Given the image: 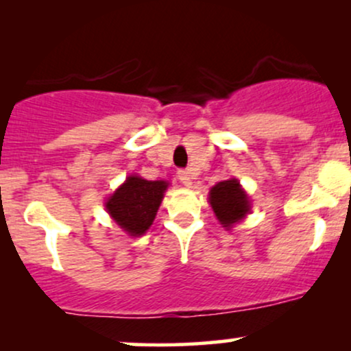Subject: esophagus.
<instances>
[{"label":"esophagus","mask_w":351,"mask_h":351,"mask_svg":"<svg viewBox=\"0 0 351 351\" xmlns=\"http://www.w3.org/2000/svg\"><path fill=\"white\" fill-rule=\"evenodd\" d=\"M178 180L184 184V186H191V183H193L191 175H189V171H186V170L178 171Z\"/></svg>","instance_id":"esophagus-1"}]
</instances>
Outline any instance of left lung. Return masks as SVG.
Returning a JSON list of instances; mask_svg holds the SVG:
<instances>
[{
	"instance_id": "1",
	"label": "left lung",
	"mask_w": 351,
	"mask_h": 351,
	"mask_svg": "<svg viewBox=\"0 0 351 351\" xmlns=\"http://www.w3.org/2000/svg\"><path fill=\"white\" fill-rule=\"evenodd\" d=\"M209 204L219 223L226 229H231L251 211L247 193L241 188L236 178L219 181L215 184L209 191Z\"/></svg>"
}]
</instances>
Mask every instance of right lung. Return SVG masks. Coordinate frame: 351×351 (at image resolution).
<instances>
[{"label":"right lung","instance_id":"right-lung-1","mask_svg":"<svg viewBox=\"0 0 351 351\" xmlns=\"http://www.w3.org/2000/svg\"><path fill=\"white\" fill-rule=\"evenodd\" d=\"M167 188L163 180L148 181L132 175L106 201V209L128 236H142L153 224Z\"/></svg>","mask_w":351,"mask_h":351}]
</instances>
